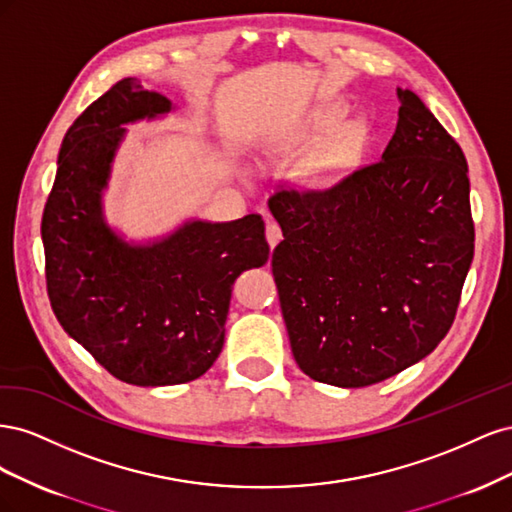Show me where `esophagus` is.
<instances>
[{
	"instance_id": "34e87169",
	"label": "esophagus",
	"mask_w": 512,
	"mask_h": 512,
	"mask_svg": "<svg viewBox=\"0 0 512 512\" xmlns=\"http://www.w3.org/2000/svg\"><path fill=\"white\" fill-rule=\"evenodd\" d=\"M267 241L271 247H275L282 241V228L275 220H267Z\"/></svg>"
}]
</instances>
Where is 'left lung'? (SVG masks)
I'll use <instances>...</instances> for the list:
<instances>
[{
    "mask_svg": "<svg viewBox=\"0 0 512 512\" xmlns=\"http://www.w3.org/2000/svg\"><path fill=\"white\" fill-rule=\"evenodd\" d=\"M382 158L269 198L271 258L294 361L359 389L418 363L451 329L474 258L468 162L414 91Z\"/></svg>",
    "mask_w": 512,
    "mask_h": 512,
    "instance_id": "obj_1",
    "label": "left lung"
}]
</instances>
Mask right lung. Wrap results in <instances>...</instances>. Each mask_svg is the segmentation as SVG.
I'll return each instance as SVG.
<instances>
[{
    "label": "right lung",
    "instance_id": "1",
    "mask_svg": "<svg viewBox=\"0 0 512 512\" xmlns=\"http://www.w3.org/2000/svg\"><path fill=\"white\" fill-rule=\"evenodd\" d=\"M173 104L123 79L64 136L42 213L46 290L64 331L115 378L136 386L196 380L224 346L232 284L269 260L265 222L192 220L147 245L104 222L102 192L128 123Z\"/></svg>",
    "mask_w": 512,
    "mask_h": 512
}]
</instances>
